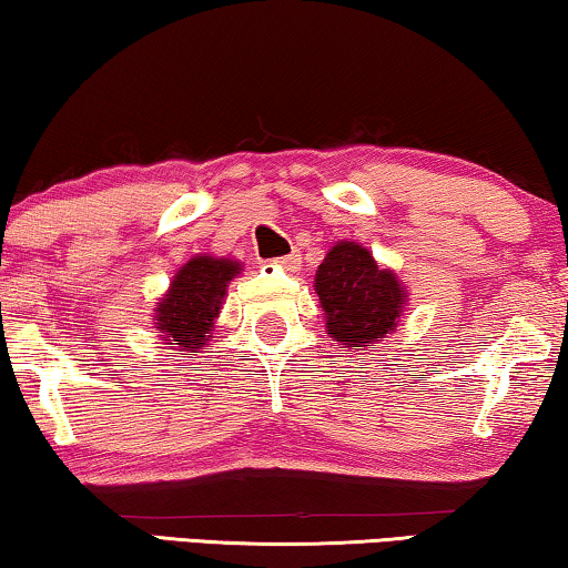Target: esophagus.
<instances>
[{"label": "esophagus", "instance_id": "obj_1", "mask_svg": "<svg viewBox=\"0 0 568 568\" xmlns=\"http://www.w3.org/2000/svg\"><path fill=\"white\" fill-rule=\"evenodd\" d=\"M274 263H276L278 268L297 271V268H300V263H302V258H300V253H290V255H282V258H276Z\"/></svg>", "mask_w": 568, "mask_h": 568}]
</instances>
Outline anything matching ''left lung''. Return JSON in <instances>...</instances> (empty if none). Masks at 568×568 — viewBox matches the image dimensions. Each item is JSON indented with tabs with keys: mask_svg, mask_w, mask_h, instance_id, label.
<instances>
[{
	"mask_svg": "<svg viewBox=\"0 0 568 568\" xmlns=\"http://www.w3.org/2000/svg\"><path fill=\"white\" fill-rule=\"evenodd\" d=\"M325 328L341 346H369L395 331L408 292L390 268H379L367 247L336 243L315 274Z\"/></svg>",
	"mask_w": 568,
	"mask_h": 568,
	"instance_id": "left-lung-1",
	"label": "left lung"
}]
</instances>
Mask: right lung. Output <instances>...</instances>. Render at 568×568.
<instances>
[{
  "label": "right lung",
  "mask_w": 568,
  "mask_h": 568,
  "mask_svg": "<svg viewBox=\"0 0 568 568\" xmlns=\"http://www.w3.org/2000/svg\"><path fill=\"white\" fill-rule=\"evenodd\" d=\"M240 274V263L230 258L196 255L178 271L165 297L154 307V325L162 341L181 352L199 354L212 338L227 284Z\"/></svg>",
  "instance_id": "add662e5"
}]
</instances>
